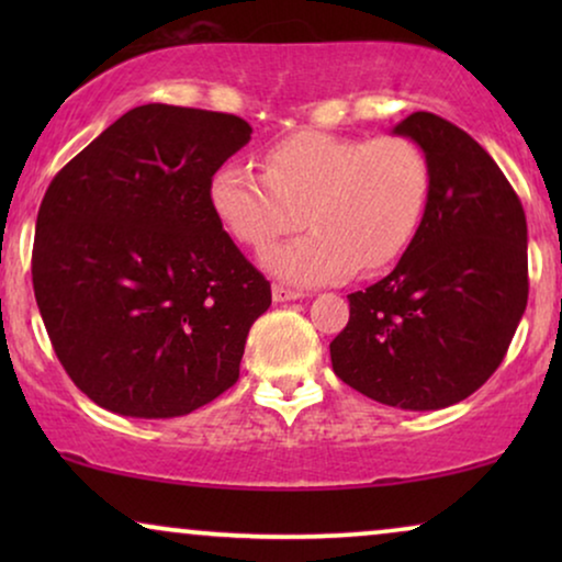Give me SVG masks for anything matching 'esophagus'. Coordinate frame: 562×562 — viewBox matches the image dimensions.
<instances>
[{"label": "esophagus", "mask_w": 562, "mask_h": 562, "mask_svg": "<svg viewBox=\"0 0 562 562\" xmlns=\"http://www.w3.org/2000/svg\"><path fill=\"white\" fill-rule=\"evenodd\" d=\"M304 294L296 289H289V286H281V283H276L273 286V302H294V299H302Z\"/></svg>", "instance_id": "1"}]
</instances>
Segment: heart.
Segmentation results:
<instances>
[{"mask_svg": "<svg viewBox=\"0 0 562 562\" xmlns=\"http://www.w3.org/2000/svg\"><path fill=\"white\" fill-rule=\"evenodd\" d=\"M429 191L432 164L412 137L296 133L266 150V171L220 166L210 202L252 250L294 233L306 212L314 233L271 248L263 266L299 286H322L394 263L417 235Z\"/></svg>", "mask_w": 562, "mask_h": 562, "instance_id": "obj_1", "label": "heart"}]
</instances>
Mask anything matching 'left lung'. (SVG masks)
I'll return each instance as SVG.
<instances>
[{
    "label": "left lung",
    "mask_w": 562,
    "mask_h": 562,
    "mask_svg": "<svg viewBox=\"0 0 562 562\" xmlns=\"http://www.w3.org/2000/svg\"><path fill=\"white\" fill-rule=\"evenodd\" d=\"M394 135L432 164L422 225L394 271L350 294V319L329 342L340 379L409 412L463 402L502 366L525 314L527 220L494 158L471 135L414 112Z\"/></svg>",
    "instance_id": "1"
}]
</instances>
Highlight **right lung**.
<instances>
[{
  "instance_id": "1",
  "label": "right lung",
  "mask_w": 562,
  "mask_h": 562,
  "mask_svg": "<svg viewBox=\"0 0 562 562\" xmlns=\"http://www.w3.org/2000/svg\"><path fill=\"white\" fill-rule=\"evenodd\" d=\"M250 133L235 114L143 104L45 191L35 302L60 366L102 409L183 417L240 379L271 283L222 229L210 183Z\"/></svg>"
}]
</instances>
